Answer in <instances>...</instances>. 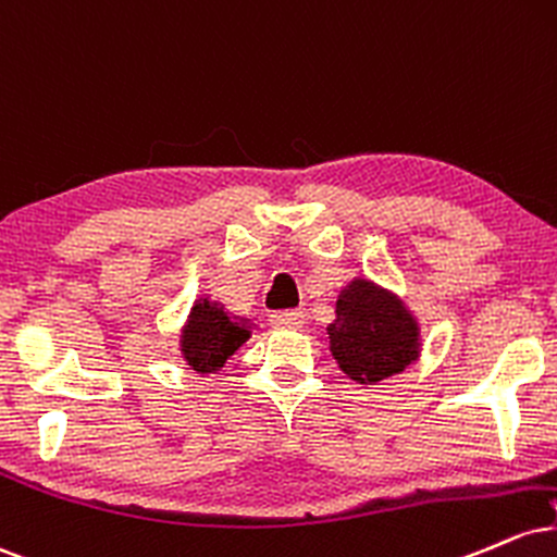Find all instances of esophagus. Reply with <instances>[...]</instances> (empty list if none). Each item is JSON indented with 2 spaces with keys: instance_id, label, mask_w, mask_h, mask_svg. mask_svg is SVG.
<instances>
[{
  "instance_id": "34e87169",
  "label": "esophagus",
  "mask_w": 557,
  "mask_h": 557,
  "mask_svg": "<svg viewBox=\"0 0 557 557\" xmlns=\"http://www.w3.org/2000/svg\"><path fill=\"white\" fill-rule=\"evenodd\" d=\"M271 323L276 329H302L305 312L302 310H278L271 315Z\"/></svg>"
}]
</instances>
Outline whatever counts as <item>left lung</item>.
Masks as SVG:
<instances>
[{"mask_svg":"<svg viewBox=\"0 0 557 557\" xmlns=\"http://www.w3.org/2000/svg\"><path fill=\"white\" fill-rule=\"evenodd\" d=\"M331 351L351 381L372 385L398 375L420 355L414 318L370 281H351L336 302Z\"/></svg>","mask_w":557,"mask_h":557,"instance_id":"left-lung-1","label":"left lung"}]
</instances>
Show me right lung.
I'll list each match as a JSON object with an SVG mask.
<instances>
[{"label":"right lung","instance_id":"right-lung-1","mask_svg":"<svg viewBox=\"0 0 557 557\" xmlns=\"http://www.w3.org/2000/svg\"><path fill=\"white\" fill-rule=\"evenodd\" d=\"M247 338H250V331L245 325L228 320L219 305L200 299V302H195L185 331H182V355L193 370L213 372L224 368L226 359Z\"/></svg>","mask_w":557,"mask_h":557}]
</instances>
